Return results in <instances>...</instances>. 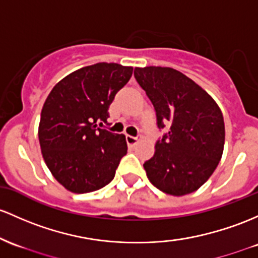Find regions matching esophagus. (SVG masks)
<instances>
[{
    "instance_id": "34e87169",
    "label": "esophagus",
    "mask_w": 258,
    "mask_h": 258,
    "mask_svg": "<svg viewBox=\"0 0 258 258\" xmlns=\"http://www.w3.org/2000/svg\"><path fill=\"white\" fill-rule=\"evenodd\" d=\"M126 142H127V144H128L130 147H134L138 142V137H135V136L126 135Z\"/></svg>"
}]
</instances>
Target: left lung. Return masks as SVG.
I'll list each match as a JSON object with an SVG mask.
<instances>
[{"label": "left lung", "mask_w": 258, "mask_h": 258, "mask_svg": "<svg viewBox=\"0 0 258 258\" xmlns=\"http://www.w3.org/2000/svg\"><path fill=\"white\" fill-rule=\"evenodd\" d=\"M135 78L152 101L158 128L168 132L143 164L160 191L182 196L200 188L216 170L225 140L224 118L216 101L192 79L170 67L135 69Z\"/></svg>", "instance_id": "obj_1"}]
</instances>
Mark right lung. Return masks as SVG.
Instances as JSON below:
<instances>
[{
	"label": "right lung",
	"instance_id": "add662e5",
	"mask_svg": "<svg viewBox=\"0 0 258 258\" xmlns=\"http://www.w3.org/2000/svg\"><path fill=\"white\" fill-rule=\"evenodd\" d=\"M132 71L106 62L83 67L58 82L45 100L39 124L42 157L69 191H97L114 179L127 153L126 138L97 123L106 122L110 104Z\"/></svg>",
	"mask_w": 258,
	"mask_h": 258
}]
</instances>
